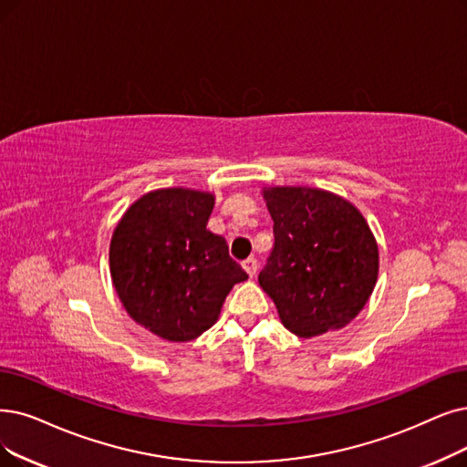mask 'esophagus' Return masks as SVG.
<instances>
[{"label": "esophagus", "instance_id": "1", "mask_svg": "<svg viewBox=\"0 0 467 467\" xmlns=\"http://www.w3.org/2000/svg\"><path fill=\"white\" fill-rule=\"evenodd\" d=\"M256 268H258V265H256V258H247V260H244V270L249 274V277H254L256 275Z\"/></svg>", "mask_w": 467, "mask_h": 467}]
</instances>
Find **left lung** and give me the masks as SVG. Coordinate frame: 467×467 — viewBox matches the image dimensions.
<instances>
[{
    "label": "left lung",
    "mask_w": 467,
    "mask_h": 467,
    "mask_svg": "<svg viewBox=\"0 0 467 467\" xmlns=\"http://www.w3.org/2000/svg\"><path fill=\"white\" fill-rule=\"evenodd\" d=\"M274 251L258 284L284 327L310 339L357 318L376 287L379 249L366 218L345 197L306 185L263 188Z\"/></svg>",
    "instance_id": "1"
}]
</instances>
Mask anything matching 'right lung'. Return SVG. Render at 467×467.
I'll list each match as a JSON object with an SVG mask.
<instances>
[{
	"instance_id": "obj_1",
	"label": "right lung",
	"mask_w": 467,
	"mask_h": 467,
	"mask_svg": "<svg viewBox=\"0 0 467 467\" xmlns=\"http://www.w3.org/2000/svg\"><path fill=\"white\" fill-rule=\"evenodd\" d=\"M214 195L164 188L130 204L110 237L109 268L128 316L161 339H197L232 287L249 277L207 230Z\"/></svg>"
}]
</instances>
